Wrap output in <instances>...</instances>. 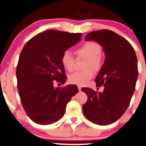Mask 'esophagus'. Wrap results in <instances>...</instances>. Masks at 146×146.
Segmentation results:
<instances>
[{"label": "esophagus", "mask_w": 146, "mask_h": 146, "mask_svg": "<svg viewBox=\"0 0 146 146\" xmlns=\"http://www.w3.org/2000/svg\"><path fill=\"white\" fill-rule=\"evenodd\" d=\"M81 89H82V87L81 86H78V90H79V91H81Z\"/></svg>", "instance_id": "esophagus-1"}]
</instances>
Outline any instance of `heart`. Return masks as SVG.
<instances>
[{
    "label": "heart",
    "instance_id": "heart-1",
    "mask_svg": "<svg viewBox=\"0 0 146 146\" xmlns=\"http://www.w3.org/2000/svg\"><path fill=\"white\" fill-rule=\"evenodd\" d=\"M102 48L98 43L94 41H88L81 47L77 49L76 54L79 58H84L87 60L86 63V69H92L97 71L101 67ZM61 62L64 68L68 71H72L74 68L76 60L71 52L66 50L61 57ZM93 77V73L90 70L84 72H76L68 78L70 83L78 86L86 84Z\"/></svg>",
    "mask_w": 146,
    "mask_h": 146
}]
</instances>
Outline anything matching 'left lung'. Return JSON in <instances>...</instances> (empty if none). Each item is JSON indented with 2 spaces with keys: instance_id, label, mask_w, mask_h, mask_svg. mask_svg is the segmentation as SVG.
<instances>
[{
  "instance_id": "left-lung-1",
  "label": "left lung",
  "mask_w": 146,
  "mask_h": 146,
  "mask_svg": "<svg viewBox=\"0 0 146 146\" xmlns=\"http://www.w3.org/2000/svg\"><path fill=\"white\" fill-rule=\"evenodd\" d=\"M85 41H96L103 48L105 60L95 81L105 89L99 93L82 89L88 96L83 113L95 124L107 125L121 118L129 106L138 77L137 55L127 40L111 30L91 32Z\"/></svg>"
}]
</instances>
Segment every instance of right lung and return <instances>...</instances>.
I'll return each instance as SVG.
<instances>
[{
    "label": "right lung",
    "mask_w": 146,
    "mask_h": 146,
    "mask_svg": "<svg viewBox=\"0 0 146 146\" xmlns=\"http://www.w3.org/2000/svg\"><path fill=\"white\" fill-rule=\"evenodd\" d=\"M81 33L48 30L35 35L24 46L17 67V86L27 115L35 123L49 125L60 120L78 86L55 88L54 81L64 84L61 62L64 51L75 46Z\"/></svg>",
    "instance_id": "right-lung-1"
}]
</instances>
